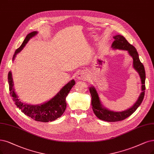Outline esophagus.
<instances>
[{
    "label": "esophagus",
    "mask_w": 154,
    "mask_h": 154,
    "mask_svg": "<svg viewBox=\"0 0 154 154\" xmlns=\"http://www.w3.org/2000/svg\"><path fill=\"white\" fill-rule=\"evenodd\" d=\"M77 79H80V80H83V79H86L88 78V76L86 73L84 72H79L77 73L76 76Z\"/></svg>",
    "instance_id": "obj_1"
}]
</instances>
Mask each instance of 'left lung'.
<instances>
[{
    "mask_svg": "<svg viewBox=\"0 0 154 154\" xmlns=\"http://www.w3.org/2000/svg\"><path fill=\"white\" fill-rule=\"evenodd\" d=\"M115 41L112 44L113 49H119L121 50L128 51L129 54L133 59V67L139 73L141 82V91L138 100L130 109L122 112H113L105 109L101 105L99 96L95 88L93 86L89 88V92L91 95V105L94 114L101 120L106 122H117L124 120L129 117L136 111L138 106L141 105L145 96V71L143 65L141 63L137 51L133 45L130 44L127 40L122 35H117L113 37Z\"/></svg>",
    "mask_w": 154,
    "mask_h": 154,
    "instance_id": "obj_1",
    "label": "left lung"
}]
</instances>
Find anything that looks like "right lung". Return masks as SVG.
<instances>
[{
  "label": "right lung",
  "mask_w": 154,
  "mask_h": 154,
  "mask_svg": "<svg viewBox=\"0 0 154 154\" xmlns=\"http://www.w3.org/2000/svg\"><path fill=\"white\" fill-rule=\"evenodd\" d=\"M37 33V32L35 31L28 34L21 46L16 50L13 58V60H14L16 55L20 53L23 48L25 46L28 41L32 37L35 36ZM8 82L10 94L13 101L15 102V105L17 107L19 108L25 115L30 117L33 120L43 122L53 121L63 115L66 106V96L69 93L72 88L75 84V81L72 80L66 84L54 98L51 99L49 101L41 105H33L23 103L18 99V96L14 92L12 73L11 71L8 73Z\"/></svg>",
  "instance_id": "obj_1"
}]
</instances>
